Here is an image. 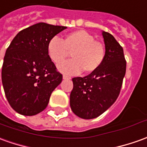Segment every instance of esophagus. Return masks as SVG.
I'll use <instances>...</instances> for the list:
<instances>
[{
	"mask_svg": "<svg viewBox=\"0 0 147 147\" xmlns=\"http://www.w3.org/2000/svg\"><path fill=\"white\" fill-rule=\"evenodd\" d=\"M63 79L65 80H69V79H71V78L69 77V76H68V75H63Z\"/></svg>",
	"mask_w": 147,
	"mask_h": 147,
	"instance_id": "obj_1",
	"label": "esophagus"
}]
</instances>
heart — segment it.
<instances>
[{
  "mask_svg": "<svg viewBox=\"0 0 147 147\" xmlns=\"http://www.w3.org/2000/svg\"><path fill=\"white\" fill-rule=\"evenodd\" d=\"M47 53L57 65L62 64L72 53L73 59L60 65L59 70L65 74H78L82 70L85 73L97 70L105 59L106 49L90 33L77 30L68 33L63 41L52 38L48 43Z\"/></svg>",
  "mask_w": 147,
  "mask_h": 147,
  "instance_id": "heart-1",
  "label": "heart"
}]
</instances>
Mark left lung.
<instances>
[{
    "instance_id": "obj_1",
    "label": "left lung",
    "mask_w": 147,
    "mask_h": 147,
    "mask_svg": "<svg viewBox=\"0 0 147 147\" xmlns=\"http://www.w3.org/2000/svg\"><path fill=\"white\" fill-rule=\"evenodd\" d=\"M106 56L102 65L84 78L72 81L70 94L72 111L84 119L100 116L117 100L126 74V61L123 49L113 35L102 31Z\"/></svg>"
}]
</instances>
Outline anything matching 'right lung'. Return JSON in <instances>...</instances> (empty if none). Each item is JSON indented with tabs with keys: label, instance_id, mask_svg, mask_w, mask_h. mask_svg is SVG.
<instances>
[{
	"label": "right lung",
	"instance_id": "add662e5",
	"mask_svg": "<svg viewBox=\"0 0 147 147\" xmlns=\"http://www.w3.org/2000/svg\"><path fill=\"white\" fill-rule=\"evenodd\" d=\"M65 26L40 22L20 31L6 49L1 79L6 98L18 114L33 116L46 108L62 81L47 46Z\"/></svg>",
	"mask_w": 147,
	"mask_h": 147
}]
</instances>
